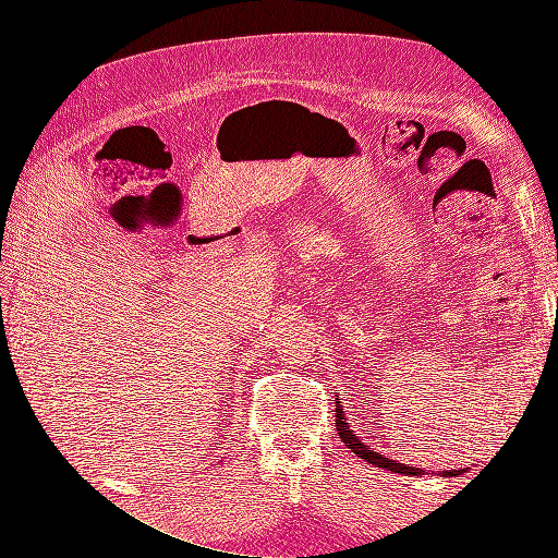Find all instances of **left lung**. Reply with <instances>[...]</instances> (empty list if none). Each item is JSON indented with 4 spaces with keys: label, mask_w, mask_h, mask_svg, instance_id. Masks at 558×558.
<instances>
[{
    "label": "left lung",
    "mask_w": 558,
    "mask_h": 558,
    "mask_svg": "<svg viewBox=\"0 0 558 558\" xmlns=\"http://www.w3.org/2000/svg\"><path fill=\"white\" fill-rule=\"evenodd\" d=\"M337 430H340V437L344 440V445L356 453V456H361V459H365L367 463H373V465H377V468H386V470H391V472H400V475H412V477H418V475H424L426 470H421V468H414V465H404V463H398V461H391V459H386L384 453H379V451H375L373 447H369L367 442H363V440H359V435L351 430V426L347 424V416H344V412L337 408ZM468 468H459V470H442L440 475L442 477H456V475H461V472H465ZM433 475V472H430Z\"/></svg>",
    "instance_id": "8db88e82"
}]
</instances>
